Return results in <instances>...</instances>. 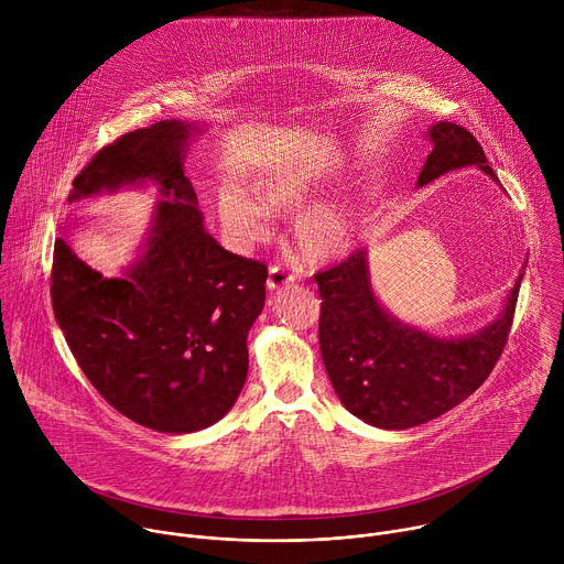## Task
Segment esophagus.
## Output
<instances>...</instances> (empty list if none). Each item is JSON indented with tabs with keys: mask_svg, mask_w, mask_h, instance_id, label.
Wrapping results in <instances>:
<instances>
[{
	"mask_svg": "<svg viewBox=\"0 0 564 564\" xmlns=\"http://www.w3.org/2000/svg\"><path fill=\"white\" fill-rule=\"evenodd\" d=\"M290 285H294V276H290L283 268L272 265L270 272H268V288H270L272 292H279V290H285V288H290Z\"/></svg>",
	"mask_w": 564,
	"mask_h": 564,
	"instance_id": "esophagus-1",
	"label": "esophagus"
}]
</instances>
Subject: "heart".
I'll list each match as a JSON object with an SVG mask.
<instances>
[{
  "label": "heart",
  "mask_w": 564,
  "mask_h": 564,
  "mask_svg": "<svg viewBox=\"0 0 564 564\" xmlns=\"http://www.w3.org/2000/svg\"><path fill=\"white\" fill-rule=\"evenodd\" d=\"M339 187L337 172L310 167H279L257 176L250 185L254 199L243 189H225L218 198V220L236 246L261 243L272 234V214L292 216V246L310 268H328L346 261L359 238L352 207L324 203Z\"/></svg>",
  "instance_id": "b5f03b06"
}]
</instances>
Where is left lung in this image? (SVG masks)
Instances as JSON below:
<instances>
[{"instance_id":"8db88e82","label":"left lung","mask_w":564,"mask_h":564,"mask_svg":"<svg viewBox=\"0 0 564 564\" xmlns=\"http://www.w3.org/2000/svg\"><path fill=\"white\" fill-rule=\"evenodd\" d=\"M426 140L431 153L417 189L470 165L500 185L485 151L464 127L440 120L429 127ZM522 276L524 270L491 324L464 337H437L397 318L381 303L366 248L316 274L318 296L324 299L318 346L341 404L383 431L426 424L462 404L485 383L505 350Z\"/></svg>"}]
</instances>
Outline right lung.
<instances>
[{
    "label": "right lung",
    "mask_w": 564,
    "mask_h": 564,
    "mask_svg": "<svg viewBox=\"0 0 564 564\" xmlns=\"http://www.w3.org/2000/svg\"><path fill=\"white\" fill-rule=\"evenodd\" d=\"M209 124L163 120L98 151L68 203L158 187L135 259L105 276L73 250L66 216L53 254L57 326L87 379L131 422L185 435L223 420L248 377V333L265 305L263 263L218 246L192 181L189 142Z\"/></svg>",
    "instance_id": "1"
}]
</instances>
